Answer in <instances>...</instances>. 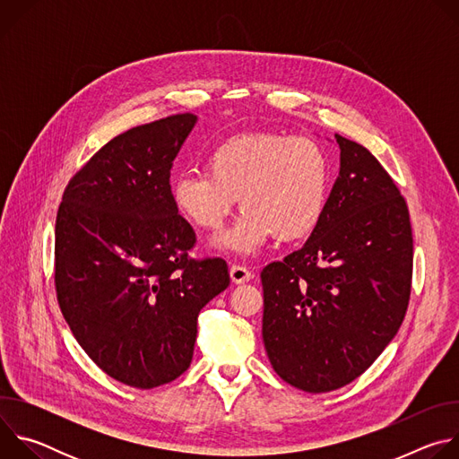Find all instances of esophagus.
<instances>
[{
    "mask_svg": "<svg viewBox=\"0 0 459 459\" xmlns=\"http://www.w3.org/2000/svg\"><path fill=\"white\" fill-rule=\"evenodd\" d=\"M252 278H254V274L247 267H243V265H232L230 267V280L234 283H247Z\"/></svg>",
    "mask_w": 459,
    "mask_h": 459,
    "instance_id": "obj_1",
    "label": "esophagus"
}]
</instances>
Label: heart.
<instances>
[{"mask_svg":"<svg viewBox=\"0 0 459 459\" xmlns=\"http://www.w3.org/2000/svg\"><path fill=\"white\" fill-rule=\"evenodd\" d=\"M207 174L174 179V211L200 230H220L238 198L245 209L218 247L252 254L273 236L290 243L314 232L329 194V160L305 136L245 133L227 138L205 158Z\"/></svg>","mask_w":459,"mask_h":459,"instance_id":"b5f03b06","label":"heart"}]
</instances>
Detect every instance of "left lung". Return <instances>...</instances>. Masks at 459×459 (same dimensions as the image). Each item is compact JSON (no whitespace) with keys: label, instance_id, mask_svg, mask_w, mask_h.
<instances>
[{"label":"left lung","instance_id":"obj_1","mask_svg":"<svg viewBox=\"0 0 459 459\" xmlns=\"http://www.w3.org/2000/svg\"><path fill=\"white\" fill-rule=\"evenodd\" d=\"M340 176L307 243L261 271L264 343L278 376L329 392L361 376L403 323L409 209L381 163L340 134Z\"/></svg>","mask_w":459,"mask_h":459}]
</instances>
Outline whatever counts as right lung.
<instances>
[{"mask_svg": "<svg viewBox=\"0 0 459 459\" xmlns=\"http://www.w3.org/2000/svg\"><path fill=\"white\" fill-rule=\"evenodd\" d=\"M194 114L140 125L103 145L69 181L56 216L54 283L65 321L110 377L154 388L181 376L200 310L229 283L221 257L192 259L170 169Z\"/></svg>", "mask_w": 459, "mask_h": 459, "instance_id": "add662e5", "label": "right lung"}]
</instances>
